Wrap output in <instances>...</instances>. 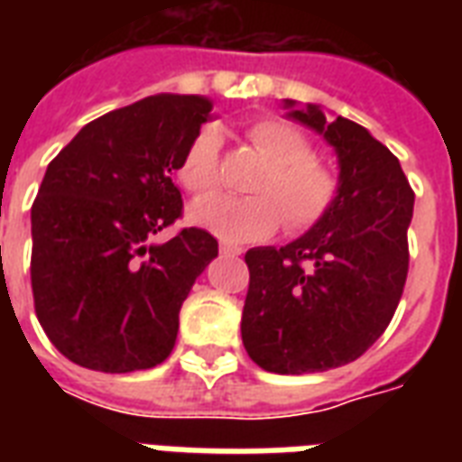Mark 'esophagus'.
Here are the masks:
<instances>
[{
    "mask_svg": "<svg viewBox=\"0 0 462 462\" xmlns=\"http://www.w3.org/2000/svg\"><path fill=\"white\" fill-rule=\"evenodd\" d=\"M220 254H225V256H239V254H242V246L223 242V245H220Z\"/></svg>",
    "mask_w": 462,
    "mask_h": 462,
    "instance_id": "obj_1",
    "label": "esophagus"
}]
</instances>
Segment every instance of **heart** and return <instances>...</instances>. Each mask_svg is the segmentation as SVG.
<instances>
[{"label":"heart","instance_id":"obj_1","mask_svg":"<svg viewBox=\"0 0 462 462\" xmlns=\"http://www.w3.org/2000/svg\"><path fill=\"white\" fill-rule=\"evenodd\" d=\"M246 141L266 160L252 184L254 196H208L189 208V220L223 242L263 239L281 223L292 235L321 223L337 199V177L311 153L302 129L285 119H256L246 126ZM220 143L216 126H203L184 148L177 177L194 196L210 194L220 184Z\"/></svg>","mask_w":462,"mask_h":462}]
</instances>
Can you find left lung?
Instances as JSON below:
<instances>
[{"mask_svg": "<svg viewBox=\"0 0 462 462\" xmlns=\"http://www.w3.org/2000/svg\"><path fill=\"white\" fill-rule=\"evenodd\" d=\"M285 107L336 148L337 199L295 242L246 252L242 343L266 372H328L365 355L393 319L408 278L415 191L365 126L330 122L319 105Z\"/></svg>", "mask_w": 462, "mask_h": 462, "instance_id": "left-lung-1", "label": "left lung"}]
</instances>
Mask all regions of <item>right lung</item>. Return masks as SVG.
Wrapping results in <instances>:
<instances>
[{
    "instance_id": "obj_1",
    "label": "right lung",
    "mask_w": 462,
    "mask_h": 462,
    "mask_svg": "<svg viewBox=\"0 0 462 462\" xmlns=\"http://www.w3.org/2000/svg\"><path fill=\"white\" fill-rule=\"evenodd\" d=\"M210 110L203 96L143 97L93 119L47 165L31 208L32 302L76 365L126 374L170 357L217 242L199 227L153 237L181 216L172 172Z\"/></svg>"
}]
</instances>
